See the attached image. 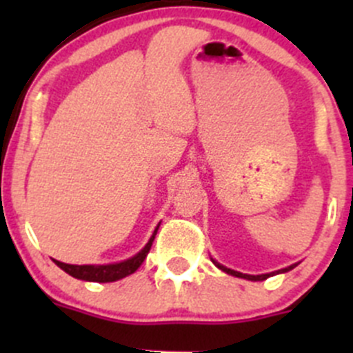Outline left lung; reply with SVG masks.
Here are the masks:
<instances>
[{"label":"left lung","mask_w":353,"mask_h":353,"mask_svg":"<svg viewBox=\"0 0 353 353\" xmlns=\"http://www.w3.org/2000/svg\"><path fill=\"white\" fill-rule=\"evenodd\" d=\"M212 261H213V265L216 266V268H220V270H222V272H225L227 275L237 276V279L251 280V282H263V280H266V279H268V276L279 275V273H287V272H290V270H294L295 266L299 265V263H294V265L287 266V268H282V270H279V272H272V273H263V275H248V273H241V272H236V270H230V268H227V266L220 265V263H219V261H215V259H213V258H212Z\"/></svg>","instance_id":"left-lung-1"}]
</instances>
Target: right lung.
Here are the masks:
<instances>
[{
  "label": "right lung",
  "mask_w": 353,
  "mask_h": 353,
  "mask_svg": "<svg viewBox=\"0 0 353 353\" xmlns=\"http://www.w3.org/2000/svg\"><path fill=\"white\" fill-rule=\"evenodd\" d=\"M159 225L155 227L154 234L150 236L148 243L143 245V249L137 252L131 258L124 259V261L117 263H109V265H68V263H61L58 259H52L63 272H66L68 275H71L73 279L85 280V282H99V283H108V282H116V280L124 279V276L131 275V273L137 272L141 266V263L147 258L148 251H150L152 243H154L157 230H159Z\"/></svg>",
  "instance_id": "add662e5"
}]
</instances>
